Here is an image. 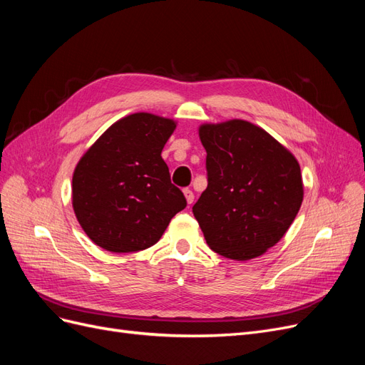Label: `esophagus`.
<instances>
[{
  "instance_id": "esophagus-1",
  "label": "esophagus",
  "mask_w": 365,
  "mask_h": 365,
  "mask_svg": "<svg viewBox=\"0 0 365 365\" xmlns=\"http://www.w3.org/2000/svg\"><path fill=\"white\" fill-rule=\"evenodd\" d=\"M184 195H185V200H187V202H189V204H192L195 201V195H193V192L190 189H184Z\"/></svg>"
}]
</instances>
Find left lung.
<instances>
[{
  "label": "left lung",
  "mask_w": 365,
  "mask_h": 365,
  "mask_svg": "<svg viewBox=\"0 0 365 365\" xmlns=\"http://www.w3.org/2000/svg\"><path fill=\"white\" fill-rule=\"evenodd\" d=\"M207 189L193 205L207 245L248 260L274 247L303 201L300 165L267 130L245 120L202 125Z\"/></svg>",
  "instance_id": "8db88e82"
}]
</instances>
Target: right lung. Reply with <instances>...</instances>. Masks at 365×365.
Masks as SVG:
<instances>
[{
    "label": "right lung",
    "mask_w": 365,
    "mask_h": 365,
    "mask_svg": "<svg viewBox=\"0 0 365 365\" xmlns=\"http://www.w3.org/2000/svg\"><path fill=\"white\" fill-rule=\"evenodd\" d=\"M175 121L148 113L118 120L81 158L73 175V208L96 245L134 252L155 245L185 208L161 152Z\"/></svg>",
    "instance_id": "obj_1"
}]
</instances>
